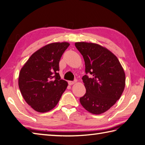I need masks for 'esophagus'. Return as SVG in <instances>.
I'll use <instances>...</instances> for the list:
<instances>
[{"label":"esophagus","instance_id":"34e87169","mask_svg":"<svg viewBox=\"0 0 145 145\" xmlns=\"http://www.w3.org/2000/svg\"><path fill=\"white\" fill-rule=\"evenodd\" d=\"M77 82V80L76 79V80H74V81H68V84H69V85H72V84H74L75 83V82Z\"/></svg>","mask_w":145,"mask_h":145}]
</instances>
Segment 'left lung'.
Instances as JSON below:
<instances>
[{"label": "left lung", "instance_id": "8db88e82", "mask_svg": "<svg viewBox=\"0 0 145 145\" xmlns=\"http://www.w3.org/2000/svg\"><path fill=\"white\" fill-rule=\"evenodd\" d=\"M75 46L84 58L86 74L82 78L86 93L79 99L81 104L92 114L105 113L120 98L125 89L123 67L116 56L99 44L79 42Z\"/></svg>", "mask_w": 145, "mask_h": 145}]
</instances>
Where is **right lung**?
Instances as JSON below:
<instances>
[{"label":"right lung","mask_w":145,"mask_h":145,"mask_svg":"<svg viewBox=\"0 0 145 145\" xmlns=\"http://www.w3.org/2000/svg\"><path fill=\"white\" fill-rule=\"evenodd\" d=\"M66 42L49 44L37 50L24 65L19 76V87L27 104L35 111L45 113L57 105L67 82L58 71Z\"/></svg>","instance_id":"right-lung-1"}]
</instances>
